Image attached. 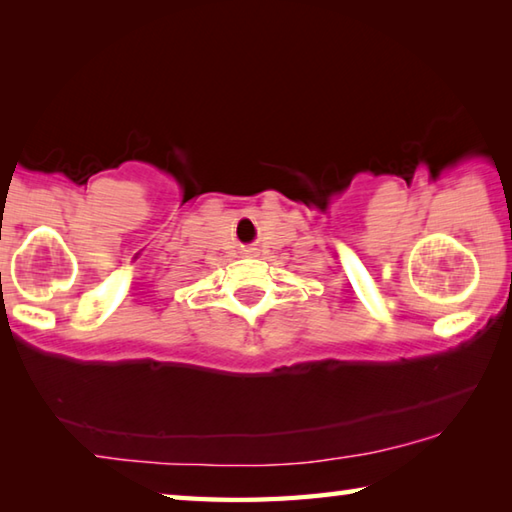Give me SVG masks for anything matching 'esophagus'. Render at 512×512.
<instances>
[{"mask_svg":"<svg viewBox=\"0 0 512 512\" xmlns=\"http://www.w3.org/2000/svg\"><path fill=\"white\" fill-rule=\"evenodd\" d=\"M255 248H244V255H253Z\"/></svg>","mask_w":512,"mask_h":512,"instance_id":"34e87169","label":"esophagus"}]
</instances>
